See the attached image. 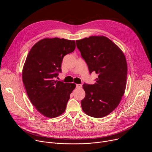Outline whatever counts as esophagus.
Instances as JSON below:
<instances>
[{
	"label": "esophagus",
	"mask_w": 152,
	"mask_h": 152,
	"mask_svg": "<svg viewBox=\"0 0 152 152\" xmlns=\"http://www.w3.org/2000/svg\"><path fill=\"white\" fill-rule=\"evenodd\" d=\"M82 86V85L81 84H77L76 85V88H81Z\"/></svg>",
	"instance_id": "34e87169"
}]
</instances>
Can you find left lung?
<instances>
[{"mask_svg":"<svg viewBox=\"0 0 152 152\" xmlns=\"http://www.w3.org/2000/svg\"><path fill=\"white\" fill-rule=\"evenodd\" d=\"M76 46L89 72L98 74L93 85L84 83L83 112L102 118L112 113L124 95L127 73L126 57L120 48L104 36H91L76 40Z\"/></svg>","mask_w":152,"mask_h":152,"instance_id":"obj_1","label":"left lung"}]
</instances>
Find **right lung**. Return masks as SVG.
I'll return each instance as SVG.
<instances>
[{
    "label": "right lung",
    "instance_id": "obj_1",
    "mask_svg": "<svg viewBox=\"0 0 152 152\" xmlns=\"http://www.w3.org/2000/svg\"><path fill=\"white\" fill-rule=\"evenodd\" d=\"M76 48L74 40L43 38L30 50L22 71V79L28 97L36 110L44 116L55 118L66 111L75 83L54 80L61 72L65 55Z\"/></svg>",
    "mask_w": 152,
    "mask_h": 152
}]
</instances>
